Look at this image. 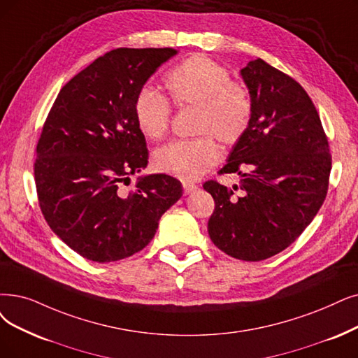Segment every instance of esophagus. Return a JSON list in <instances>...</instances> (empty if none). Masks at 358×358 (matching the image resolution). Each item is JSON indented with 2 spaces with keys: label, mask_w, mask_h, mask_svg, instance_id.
<instances>
[{
  "label": "esophagus",
  "mask_w": 358,
  "mask_h": 358,
  "mask_svg": "<svg viewBox=\"0 0 358 358\" xmlns=\"http://www.w3.org/2000/svg\"><path fill=\"white\" fill-rule=\"evenodd\" d=\"M183 185V192L185 194H191V192H194V191H196V185L195 183H191V182H183L182 183Z\"/></svg>",
  "instance_id": "34e87169"
}]
</instances>
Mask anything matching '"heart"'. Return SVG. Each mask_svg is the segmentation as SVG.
I'll use <instances>...</instances> for the list:
<instances>
[{
	"label": "heart",
	"mask_w": 358,
	"mask_h": 358,
	"mask_svg": "<svg viewBox=\"0 0 358 358\" xmlns=\"http://www.w3.org/2000/svg\"><path fill=\"white\" fill-rule=\"evenodd\" d=\"M164 88L178 108L196 107L194 139L173 141L152 155L154 167L182 180H195L217 164L223 145H234L245 135L252 119V98L244 85L232 82L222 64L204 55H194L171 69ZM139 131L150 139L163 138L170 126L167 99L152 88H142L134 103Z\"/></svg>",
	"instance_id": "obj_1"
}]
</instances>
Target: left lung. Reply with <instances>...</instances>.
Wrapping results in <instances>:
<instances>
[{
	"mask_svg": "<svg viewBox=\"0 0 358 358\" xmlns=\"http://www.w3.org/2000/svg\"><path fill=\"white\" fill-rule=\"evenodd\" d=\"M241 76L252 98V119L220 170L238 173L241 185L208 180L203 187L216 204L208 220L213 244L234 259L260 262L288 248L316 216L332 157L301 85L262 59Z\"/></svg>",
	"mask_w": 358,
	"mask_h": 358,
	"instance_id": "obj_1",
	"label": "left lung"
}]
</instances>
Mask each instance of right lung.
I'll use <instances>...</instances> for the list:
<instances>
[{"instance_id": "obj_1", "label": "right lung", "mask_w": 358, "mask_h": 358, "mask_svg": "<svg viewBox=\"0 0 358 358\" xmlns=\"http://www.w3.org/2000/svg\"><path fill=\"white\" fill-rule=\"evenodd\" d=\"M176 54L111 50L70 79L50 110L34 169L39 207L52 232L83 259L110 263L145 248L182 196V183L162 173L123 188L148 164L135 96Z\"/></svg>"}]
</instances>
